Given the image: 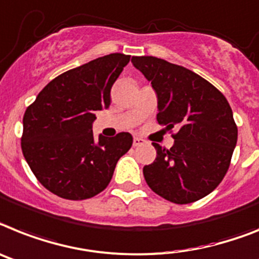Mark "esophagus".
Returning <instances> with one entry per match:
<instances>
[{
  "mask_svg": "<svg viewBox=\"0 0 259 259\" xmlns=\"http://www.w3.org/2000/svg\"><path fill=\"white\" fill-rule=\"evenodd\" d=\"M145 143V140H142V138H140V137H134L133 140V145L134 146H141V145H143Z\"/></svg>",
  "mask_w": 259,
  "mask_h": 259,
  "instance_id": "1",
  "label": "esophagus"
}]
</instances>
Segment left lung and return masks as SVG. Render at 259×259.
Returning a JSON list of instances; mask_svg holds the SVG:
<instances>
[{
    "label": "left lung",
    "mask_w": 259,
    "mask_h": 259,
    "mask_svg": "<svg viewBox=\"0 0 259 259\" xmlns=\"http://www.w3.org/2000/svg\"><path fill=\"white\" fill-rule=\"evenodd\" d=\"M132 63L155 91L158 123L179 129L170 150L153 143L156 158L143 167L146 183L172 203L203 199L221 183L236 147L237 126L229 103L191 69L154 56H133Z\"/></svg>",
    "instance_id": "1"
}]
</instances>
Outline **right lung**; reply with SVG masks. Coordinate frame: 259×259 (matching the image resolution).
<instances>
[{"label":"right lung","mask_w":259,"mask_h":259,"mask_svg":"<svg viewBox=\"0 0 259 259\" xmlns=\"http://www.w3.org/2000/svg\"><path fill=\"white\" fill-rule=\"evenodd\" d=\"M130 55L110 54L50 81L23 116L22 153L50 192L84 200L106 188L116 164L133 145L130 133L113 138L92 132L97 110L110 105V89Z\"/></svg>","instance_id":"1"}]
</instances>
